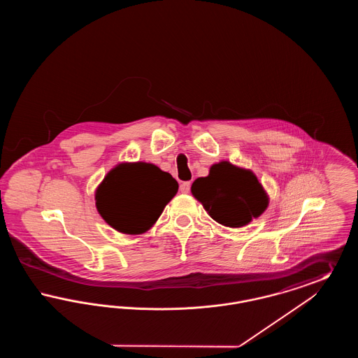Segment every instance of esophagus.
I'll list each match as a JSON object with an SVG mask.
<instances>
[{
	"label": "esophagus",
	"mask_w": 358,
	"mask_h": 358,
	"mask_svg": "<svg viewBox=\"0 0 358 358\" xmlns=\"http://www.w3.org/2000/svg\"><path fill=\"white\" fill-rule=\"evenodd\" d=\"M189 190H190V182L185 181V182H182V184L180 185V192H181V193H189Z\"/></svg>",
	"instance_id": "1"
}]
</instances>
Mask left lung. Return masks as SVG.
I'll return each instance as SVG.
<instances>
[{
	"instance_id": "left-lung-1",
	"label": "left lung",
	"mask_w": 358,
	"mask_h": 358,
	"mask_svg": "<svg viewBox=\"0 0 358 358\" xmlns=\"http://www.w3.org/2000/svg\"><path fill=\"white\" fill-rule=\"evenodd\" d=\"M192 194L215 222L231 228L247 225L268 206V196L255 174L228 161L212 165L206 177L197 178Z\"/></svg>"
}]
</instances>
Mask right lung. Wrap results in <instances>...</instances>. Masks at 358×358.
<instances>
[{"label":"right lung","mask_w":358,"mask_h":358,"mask_svg":"<svg viewBox=\"0 0 358 358\" xmlns=\"http://www.w3.org/2000/svg\"><path fill=\"white\" fill-rule=\"evenodd\" d=\"M177 181L152 164H120L96 189V208L103 219L122 234L146 232L176 196Z\"/></svg>","instance_id":"obj_1"}]
</instances>
